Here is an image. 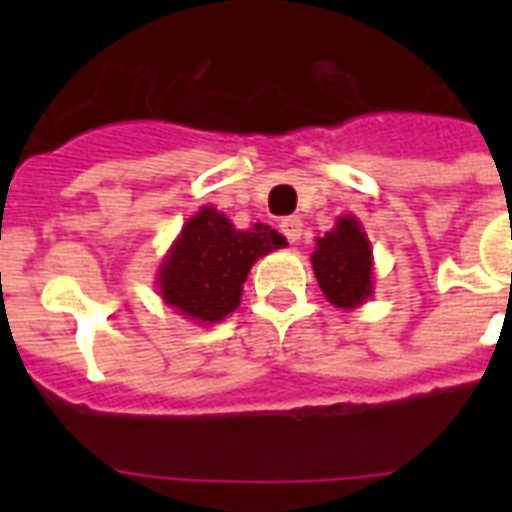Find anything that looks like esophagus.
Instances as JSON below:
<instances>
[{
	"instance_id": "1",
	"label": "esophagus",
	"mask_w": 512,
	"mask_h": 512,
	"mask_svg": "<svg viewBox=\"0 0 512 512\" xmlns=\"http://www.w3.org/2000/svg\"><path fill=\"white\" fill-rule=\"evenodd\" d=\"M279 228H281V233H284V236L292 241V244H295V241L303 236V220H300V217H284Z\"/></svg>"
}]
</instances>
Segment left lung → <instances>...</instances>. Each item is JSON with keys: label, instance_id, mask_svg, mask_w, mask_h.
Here are the masks:
<instances>
[{"label": "left lung", "instance_id": "8db88e82", "mask_svg": "<svg viewBox=\"0 0 512 512\" xmlns=\"http://www.w3.org/2000/svg\"><path fill=\"white\" fill-rule=\"evenodd\" d=\"M321 292L337 308H356L372 295V249L356 217H340L311 255Z\"/></svg>", "mask_w": 512, "mask_h": 512}]
</instances>
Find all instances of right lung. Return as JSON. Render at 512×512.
<instances>
[{
	"instance_id": "1",
	"label": "right lung",
	"mask_w": 512,
	"mask_h": 512,
	"mask_svg": "<svg viewBox=\"0 0 512 512\" xmlns=\"http://www.w3.org/2000/svg\"><path fill=\"white\" fill-rule=\"evenodd\" d=\"M287 244L271 225L233 228L225 215L204 207L183 225L170 257L159 268L167 305L199 321H220L239 308L241 287L257 257Z\"/></svg>"
}]
</instances>
